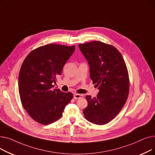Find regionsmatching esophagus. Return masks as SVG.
Here are the masks:
<instances>
[{"instance_id": "1", "label": "esophagus", "mask_w": 155, "mask_h": 155, "mask_svg": "<svg viewBox=\"0 0 155 155\" xmlns=\"http://www.w3.org/2000/svg\"><path fill=\"white\" fill-rule=\"evenodd\" d=\"M84 95L82 94H75L74 95H73V98H74L75 99H80V98H82V97H83Z\"/></svg>"}]
</instances>
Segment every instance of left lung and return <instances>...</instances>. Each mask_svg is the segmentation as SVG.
Segmentation results:
<instances>
[{
    "instance_id": "1",
    "label": "left lung",
    "mask_w": 155,
    "mask_h": 155,
    "mask_svg": "<svg viewBox=\"0 0 155 155\" xmlns=\"http://www.w3.org/2000/svg\"><path fill=\"white\" fill-rule=\"evenodd\" d=\"M90 67V77L98 87L99 93L92 98L87 95L85 119L104 125L109 123L121 110L129 94V80L125 61L112 45L101 41L78 45Z\"/></svg>"
}]
</instances>
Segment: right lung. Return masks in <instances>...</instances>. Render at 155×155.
I'll return each mask as SVG.
<instances>
[{"mask_svg": "<svg viewBox=\"0 0 155 155\" xmlns=\"http://www.w3.org/2000/svg\"><path fill=\"white\" fill-rule=\"evenodd\" d=\"M75 50V46L46 45L32 51L22 63L18 81L21 101L38 123L48 125L59 119L73 99L72 93L54 89L53 84Z\"/></svg>", "mask_w": 155, "mask_h": 155, "instance_id": "add662e5", "label": "right lung"}]
</instances>
